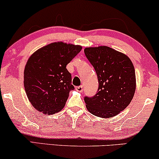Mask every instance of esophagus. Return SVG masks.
I'll list each match as a JSON object with an SVG mask.
<instances>
[{"label": "esophagus", "mask_w": 159, "mask_h": 159, "mask_svg": "<svg viewBox=\"0 0 159 159\" xmlns=\"http://www.w3.org/2000/svg\"><path fill=\"white\" fill-rule=\"evenodd\" d=\"M76 91L81 93V92L83 91V86H77V87H76Z\"/></svg>", "instance_id": "obj_1"}]
</instances>
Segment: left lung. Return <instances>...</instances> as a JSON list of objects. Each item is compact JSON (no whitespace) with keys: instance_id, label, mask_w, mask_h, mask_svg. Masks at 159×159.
Listing matches in <instances>:
<instances>
[{"instance_id":"1","label":"left lung","mask_w":159,"mask_h":159,"mask_svg":"<svg viewBox=\"0 0 159 159\" xmlns=\"http://www.w3.org/2000/svg\"><path fill=\"white\" fill-rule=\"evenodd\" d=\"M97 73L99 88L92 97L84 100L88 111L102 118L115 116L125 110L136 91L134 66L127 55L108 46L84 49Z\"/></svg>"}]
</instances>
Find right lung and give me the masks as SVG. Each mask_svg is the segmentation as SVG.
<instances>
[{
    "instance_id": "right-lung-1",
    "label": "right lung",
    "mask_w": 159,
    "mask_h": 159,
    "mask_svg": "<svg viewBox=\"0 0 159 159\" xmlns=\"http://www.w3.org/2000/svg\"><path fill=\"white\" fill-rule=\"evenodd\" d=\"M82 49L81 46L52 43L36 51L24 69V88L35 109L54 114L63 108L71 85V74L66 66Z\"/></svg>"
}]
</instances>
